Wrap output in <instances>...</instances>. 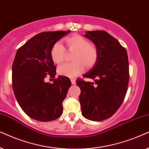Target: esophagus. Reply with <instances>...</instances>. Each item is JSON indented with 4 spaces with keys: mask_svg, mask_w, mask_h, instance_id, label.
<instances>
[{
    "mask_svg": "<svg viewBox=\"0 0 149 149\" xmlns=\"http://www.w3.org/2000/svg\"><path fill=\"white\" fill-rule=\"evenodd\" d=\"M71 84H76V80H75V79L71 78Z\"/></svg>",
    "mask_w": 149,
    "mask_h": 149,
    "instance_id": "esophagus-1",
    "label": "esophagus"
}]
</instances>
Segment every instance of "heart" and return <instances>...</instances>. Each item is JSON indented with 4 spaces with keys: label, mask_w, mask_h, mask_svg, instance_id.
<instances>
[{
    "label": "heart",
    "mask_w": 149,
    "mask_h": 149,
    "mask_svg": "<svg viewBox=\"0 0 149 149\" xmlns=\"http://www.w3.org/2000/svg\"><path fill=\"white\" fill-rule=\"evenodd\" d=\"M68 49L75 52L72 61L58 67V72L61 76L74 78L86 69L93 67L98 59V50L94 45L80 35H72L65 39ZM65 48L60 42L54 43L50 49V56L56 64H61L65 58Z\"/></svg>",
    "instance_id": "obj_1"
}]
</instances>
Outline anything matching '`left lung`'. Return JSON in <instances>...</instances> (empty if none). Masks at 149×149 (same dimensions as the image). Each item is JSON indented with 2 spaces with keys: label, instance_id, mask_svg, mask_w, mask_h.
<instances>
[{
  "label": "left lung",
  "instance_id": "obj_1",
  "mask_svg": "<svg viewBox=\"0 0 149 149\" xmlns=\"http://www.w3.org/2000/svg\"><path fill=\"white\" fill-rule=\"evenodd\" d=\"M84 37L94 43L99 55L93 68L83 76L95 82L76 80L81 90L79 100L83 116L101 121L111 117L125 97L130 78L127 53L106 31H86Z\"/></svg>",
  "mask_w": 149,
  "mask_h": 149
}]
</instances>
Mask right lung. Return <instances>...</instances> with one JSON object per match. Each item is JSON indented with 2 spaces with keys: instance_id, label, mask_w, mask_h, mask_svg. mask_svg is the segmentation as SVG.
<instances>
[{
  "instance_id": "add662e5",
  "label": "right lung",
  "mask_w": 149,
  "mask_h": 149,
  "mask_svg": "<svg viewBox=\"0 0 149 149\" xmlns=\"http://www.w3.org/2000/svg\"><path fill=\"white\" fill-rule=\"evenodd\" d=\"M67 31L39 33L17 49L12 65V86L19 106L29 117L47 122L58 118L63 112V102L71 86L66 76L54 79L56 71L50 49ZM49 76L53 82H45Z\"/></svg>"
}]
</instances>
